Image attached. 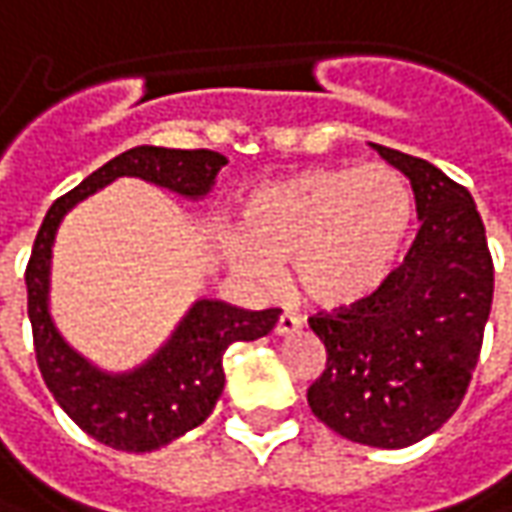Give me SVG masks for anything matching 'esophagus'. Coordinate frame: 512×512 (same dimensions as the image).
<instances>
[{"mask_svg": "<svg viewBox=\"0 0 512 512\" xmlns=\"http://www.w3.org/2000/svg\"><path fill=\"white\" fill-rule=\"evenodd\" d=\"M302 322L300 316L294 314H280V319H277V325H274V333L277 336H291V333H297V330H302Z\"/></svg>", "mask_w": 512, "mask_h": 512, "instance_id": "1", "label": "esophagus"}]
</instances>
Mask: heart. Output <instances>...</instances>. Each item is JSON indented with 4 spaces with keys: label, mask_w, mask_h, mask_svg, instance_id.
Here are the masks:
<instances>
[{
    "label": "heart",
    "mask_w": 512,
    "mask_h": 512,
    "mask_svg": "<svg viewBox=\"0 0 512 512\" xmlns=\"http://www.w3.org/2000/svg\"><path fill=\"white\" fill-rule=\"evenodd\" d=\"M415 229V193L392 165L311 168L260 184L241 204L224 255L246 280L271 283L283 263L319 308L373 300L392 280Z\"/></svg>",
    "instance_id": "b5f03b06"
}]
</instances>
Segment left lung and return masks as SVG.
Listing matches in <instances>:
<instances>
[{
  "label": "left lung",
  "instance_id": "8db88e82",
  "mask_svg": "<svg viewBox=\"0 0 512 512\" xmlns=\"http://www.w3.org/2000/svg\"><path fill=\"white\" fill-rule=\"evenodd\" d=\"M373 148L412 184L420 229L373 300L308 319L328 350L308 406L353 443L406 448L465 398L493 302V260L462 184L426 159Z\"/></svg>",
  "mask_w": 512,
  "mask_h": 512
}]
</instances>
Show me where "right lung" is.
<instances>
[{
  "label": "right lung",
  "instance_id": "add662e5",
  "mask_svg": "<svg viewBox=\"0 0 512 512\" xmlns=\"http://www.w3.org/2000/svg\"><path fill=\"white\" fill-rule=\"evenodd\" d=\"M224 165L227 156L218 151L139 145L86 176L44 215L24 271L38 370L58 406L103 446L142 454L168 446L201 426L224 392V353L229 344L266 336L277 325L280 311H243L221 300H196L168 342L145 364L128 373H106L69 347L52 322L50 266L55 232L75 204L120 176H137L198 201L210 193Z\"/></svg>",
  "mask_w": 512,
  "mask_h": 512
}]
</instances>
